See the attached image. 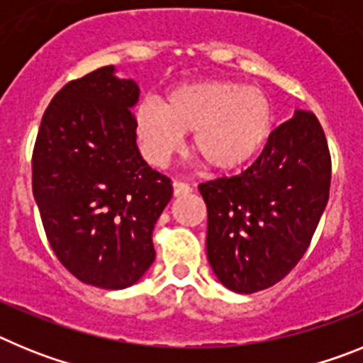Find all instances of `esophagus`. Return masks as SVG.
Here are the masks:
<instances>
[{"instance_id":"obj_1","label":"esophagus","mask_w":363,"mask_h":363,"mask_svg":"<svg viewBox=\"0 0 363 363\" xmlns=\"http://www.w3.org/2000/svg\"><path fill=\"white\" fill-rule=\"evenodd\" d=\"M172 191H174V196H185L192 189L191 185L184 184V182H172Z\"/></svg>"}]
</instances>
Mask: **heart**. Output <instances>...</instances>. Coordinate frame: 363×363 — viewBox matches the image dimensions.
Instances as JSON below:
<instances>
[{
  "instance_id": "1",
  "label": "heart",
  "mask_w": 363,
  "mask_h": 363,
  "mask_svg": "<svg viewBox=\"0 0 363 363\" xmlns=\"http://www.w3.org/2000/svg\"><path fill=\"white\" fill-rule=\"evenodd\" d=\"M134 127L143 154L163 167L192 133V150L214 171L251 162L274 129V107L258 86L230 79H205L176 86L165 98L142 99Z\"/></svg>"
}]
</instances>
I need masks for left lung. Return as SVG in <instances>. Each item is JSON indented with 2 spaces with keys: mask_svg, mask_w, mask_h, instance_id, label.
<instances>
[{
  "mask_svg": "<svg viewBox=\"0 0 363 363\" xmlns=\"http://www.w3.org/2000/svg\"><path fill=\"white\" fill-rule=\"evenodd\" d=\"M329 187V145L309 111L278 125L249 169L200 184L207 258L218 280L242 294L284 280L306 255Z\"/></svg>",
  "mask_w": 363,
  "mask_h": 363,
  "instance_id": "obj_1",
  "label": "left lung"
}]
</instances>
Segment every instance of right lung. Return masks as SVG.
I'll list each match as a JSON object with an SVG mask.
<instances>
[{
	"mask_svg": "<svg viewBox=\"0 0 363 363\" xmlns=\"http://www.w3.org/2000/svg\"><path fill=\"white\" fill-rule=\"evenodd\" d=\"M140 89L101 67L67 83L41 118L32 192L54 255L79 281L125 289L152 265L171 179L138 150Z\"/></svg>",
	"mask_w": 363,
	"mask_h": 363,
	"instance_id": "right-lung-1",
	"label": "right lung"
}]
</instances>
